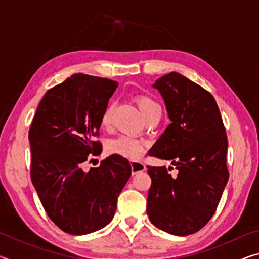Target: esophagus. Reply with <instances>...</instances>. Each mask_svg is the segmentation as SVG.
I'll list each match as a JSON object with an SVG mask.
<instances>
[{
  "label": "esophagus",
  "mask_w": 259,
  "mask_h": 259,
  "mask_svg": "<svg viewBox=\"0 0 259 259\" xmlns=\"http://www.w3.org/2000/svg\"><path fill=\"white\" fill-rule=\"evenodd\" d=\"M131 171H133L134 175L138 174L140 171H144V170L146 169L145 164L143 163V162H139V161H131Z\"/></svg>",
  "instance_id": "34e87169"
}]
</instances>
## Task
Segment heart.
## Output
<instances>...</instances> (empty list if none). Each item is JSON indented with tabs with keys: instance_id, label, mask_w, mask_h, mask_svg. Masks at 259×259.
<instances>
[{
	"instance_id": "heart-1",
	"label": "heart",
	"mask_w": 259,
	"mask_h": 259,
	"mask_svg": "<svg viewBox=\"0 0 259 259\" xmlns=\"http://www.w3.org/2000/svg\"><path fill=\"white\" fill-rule=\"evenodd\" d=\"M135 102L137 104V106L139 107L140 112H142L146 121L151 119L155 114L161 113L159 104L148 95H137L135 97ZM113 113V104L106 105L102 115H100V123H102L104 128H109L112 125ZM145 142L126 135H122L116 138H113L107 143V151L111 154H119L130 160H137L139 157H142L144 153H145Z\"/></svg>"
}]
</instances>
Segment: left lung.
<instances>
[{
  "label": "left lung",
  "mask_w": 259,
  "mask_h": 259,
  "mask_svg": "<svg viewBox=\"0 0 259 259\" xmlns=\"http://www.w3.org/2000/svg\"><path fill=\"white\" fill-rule=\"evenodd\" d=\"M154 87L163 97L171 123L148 151L170 160L165 166L147 165L152 184L147 214L160 230L190 235L211 219L227 181V136L212 95L181 74L160 77Z\"/></svg>",
  "instance_id": "left-lung-1"
}]
</instances>
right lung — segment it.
I'll list each match as a JSON object with an SVG mask.
<instances>
[{"label":"right lung","mask_w":259,"mask_h":259,"mask_svg":"<svg viewBox=\"0 0 259 259\" xmlns=\"http://www.w3.org/2000/svg\"><path fill=\"white\" fill-rule=\"evenodd\" d=\"M116 88L108 78L72 75L47 91L30 124L32 183L48 216L68 234L106 226L131 175L129 161L119 154L84 171L102 152L100 115Z\"/></svg>","instance_id":"obj_1"}]
</instances>
